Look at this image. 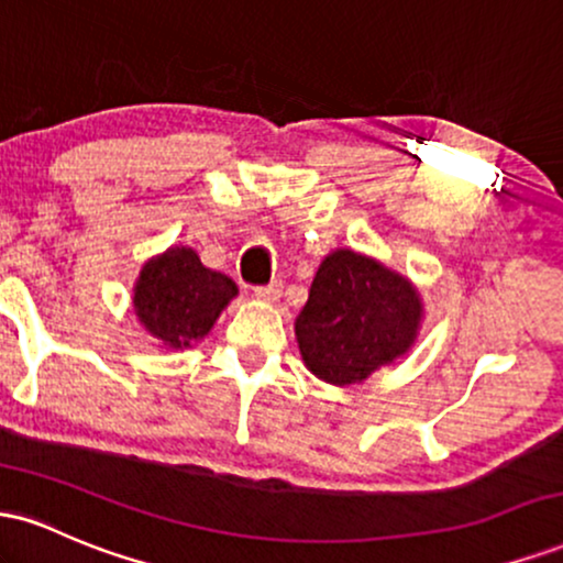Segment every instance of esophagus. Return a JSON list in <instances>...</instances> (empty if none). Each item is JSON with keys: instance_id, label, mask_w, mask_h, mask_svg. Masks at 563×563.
Here are the masks:
<instances>
[{"instance_id": "obj_1", "label": "esophagus", "mask_w": 563, "mask_h": 563, "mask_svg": "<svg viewBox=\"0 0 563 563\" xmlns=\"http://www.w3.org/2000/svg\"><path fill=\"white\" fill-rule=\"evenodd\" d=\"M283 283L280 280H273L269 286H256L254 288V296L256 299H277V294H280Z\"/></svg>"}]
</instances>
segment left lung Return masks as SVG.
I'll return each mask as SVG.
<instances>
[{
    "instance_id": "left-lung-1",
    "label": "left lung",
    "mask_w": 563,
    "mask_h": 563,
    "mask_svg": "<svg viewBox=\"0 0 563 563\" xmlns=\"http://www.w3.org/2000/svg\"><path fill=\"white\" fill-rule=\"evenodd\" d=\"M418 322L421 299L402 275L339 249L314 275L296 318V341L314 376L346 386L405 354L416 341Z\"/></svg>"
}]
</instances>
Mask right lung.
Returning <instances> with one entry per match:
<instances>
[{"instance_id": "add662e5", "label": "right lung", "mask_w": 563, "mask_h": 563, "mask_svg": "<svg viewBox=\"0 0 563 563\" xmlns=\"http://www.w3.org/2000/svg\"><path fill=\"white\" fill-rule=\"evenodd\" d=\"M235 294V283L203 267L196 251L169 249L142 267L134 309L145 331L179 349L203 339Z\"/></svg>"}]
</instances>
